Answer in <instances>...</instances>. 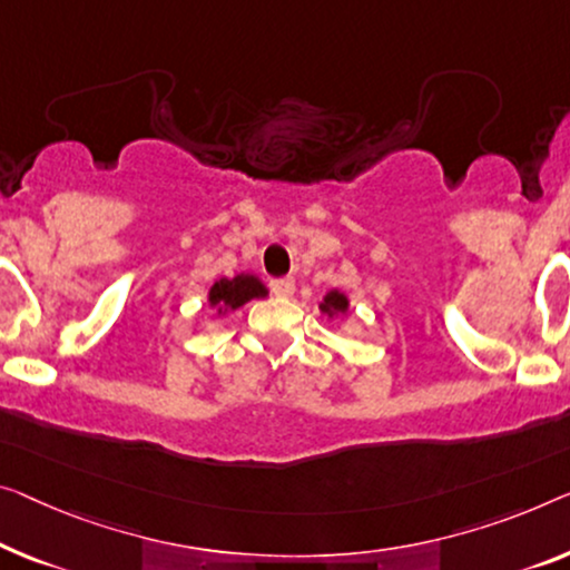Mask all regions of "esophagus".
<instances>
[{"label": "esophagus", "instance_id": "obj_1", "mask_svg": "<svg viewBox=\"0 0 570 570\" xmlns=\"http://www.w3.org/2000/svg\"><path fill=\"white\" fill-rule=\"evenodd\" d=\"M294 278H274V282H271V292L282 296V299H288V296L294 294Z\"/></svg>", "mask_w": 570, "mask_h": 570}]
</instances>
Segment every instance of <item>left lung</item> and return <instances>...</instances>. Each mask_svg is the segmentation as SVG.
Segmentation results:
<instances>
[{
  "label": "left lung",
  "instance_id": "obj_1",
  "mask_svg": "<svg viewBox=\"0 0 570 570\" xmlns=\"http://www.w3.org/2000/svg\"><path fill=\"white\" fill-rule=\"evenodd\" d=\"M320 309L325 312L327 317H337V314H345L347 309H351V302H347V296L343 292L333 288V292L325 294V299H322Z\"/></svg>",
  "mask_w": 570,
  "mask_h": 570
}]
</instances>
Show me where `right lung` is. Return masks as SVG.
<instances>
[{
	"label": "right lung",
	"mask_w": 570,
	"mask_h": 570,
	"mask_svg": "<svg viewBox=\"0 0 570 570\" xmlns=\"http://www.w3.org/2000/svg\"><path fill=\"white\" fill-rule=\"evenodd\" d=\"M261 296H268V288L261 284L258 276L250 274H237L235 278H219L209 286V304L217 307V312H233L240 309L245 302L261 299Z\"/></svg>",
	"instance_id": "obj_1"
}]
</instances>
